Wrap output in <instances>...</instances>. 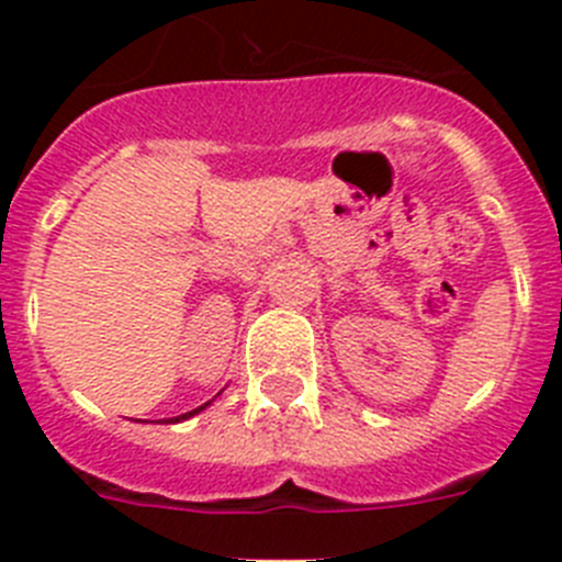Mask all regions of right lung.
I'll use <instances>...</instances> for the list:
<instances>
[{
	"label": "right lung",
	"instance_id": "add662e5",
	"mask_svg": "<svg viewBox=\"0 0 562 562\" xmlns=\"http://www.w3.org/2000/svg\"><path fill=\"white\" fill-rule=\"evenodd\" d=\"M205 405H207V402H205ZM205 405H200V408H193V411H188V414H182V416H173V419H171V422H180V419H188V416H193V414H200V411H202V408H205Z\"/></svg>",
	"mask_w": 562,
	"mask_h": 562
}]
</instances>
